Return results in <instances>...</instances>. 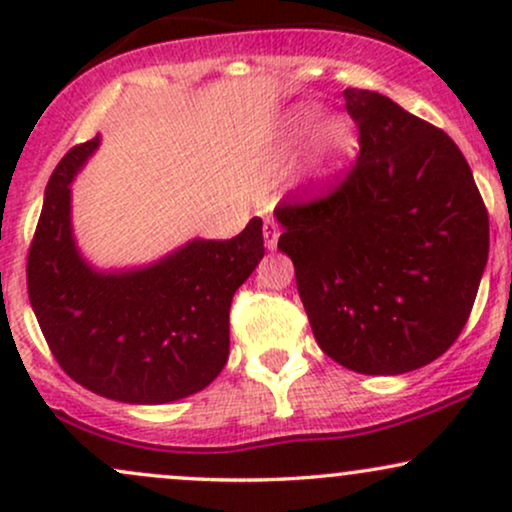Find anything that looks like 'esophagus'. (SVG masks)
Wrapping results in <instances>:
<instances>
[{"instance_id": "1", "label": "esophagus", "mask_w": 512, "mask_h": 512, "mask_svg": "<svg viewBox=\"0 0 512 512\" xmlns=\"http://www.w3.org/2000/svg\"><path fill=\"white\" fill-rule=\"evenodd\" d=\"M264 245H267L269 250L276 248V240H279V223H276L274 219H264Z\"/></svg>"}]
</instances>
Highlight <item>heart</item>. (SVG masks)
<instances>
[{
    "instance_id": "obj_1",
    "label": "heart",
    "mask_w": 512,
    "mask_h": 512,
    "mask_svg": "<svg viewBox=\"0 0 512 512\" xmlns=\"http://www.w3.org/2000/svg\"><path fill=\"white\" fill-rule=\"evenodd\" d=\"M320 113L313 108H305L293 117V125H291V132L293 137H303V134H313L317 127H320ZM351 146H354V134H351V129L346 125H334L327 129L325 134V142H322V151H325L327 156H344L349 154Z\"/></svg>"
}]
</instances>
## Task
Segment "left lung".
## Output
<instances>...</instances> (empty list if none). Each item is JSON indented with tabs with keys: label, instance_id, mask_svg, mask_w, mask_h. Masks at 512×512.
I'll return each instance as SVG.
<instances>
[{
	"label": "left lung",
	"instance_id": "1",
	"mask_svg": "<svg viewBox=\"0 0 512 512\" xmlns=\"http://www.w3.org/2000/svg\"><path fill=\"white\" fill-rule=\"evenodd\" d=\"M344 101L356 163L320 195L274 209L279 250L327 356L356 373H409L467 325L489 260V211L443 129L375 91L346 88Z\"/></svg>",
	"mask_w": 512,
	"mask_h": 512
}]
</instances>
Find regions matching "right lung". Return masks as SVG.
<instances>
[{
  "label": "right lung",
  "instance_id": "add662e5",
  "mask_svg": "<svg viewBox=\"0 0 512 512\" xmlns=\"http://www.w3.org/2000/svg\"><path fill=\"white\" fill-rule=\"evenodd\" d=\"M98 137L57 163L28 248V298L69 378L127 404H166L204 390L228 361L233 293L264 255L262 219L231 240H192L146 269L101 274L69 226V182Z\"/></svg>",
  "mask_w": 512,
  "mask_h": 512
}]
</instances>
